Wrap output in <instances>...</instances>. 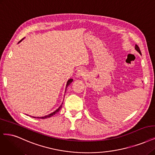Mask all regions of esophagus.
Listing matches in <instances>:
<instances>
[{
  "label": "esophagus",
  "mask_w": 155,
  "mask_h": 155,
  "mask_svg": "<svg viewBox=\"0 0 155 155\" xmlns=\"http://www.w3.org/2000/svg\"><path fill=\"white\" fill-rule=\"evenodd\" d=\"M85 74H86V72H85L84 69L80 68V69H79V70H78V71L76 72V77L81 78L82 76H84Z\"/></svg>",
  "instance_id": "34e87169"
}]
</instances>
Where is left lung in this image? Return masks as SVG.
Wrapping results in <instances>:
<instances>
[{
    "label": "left lung",
    "mask_w": 155,
    "mask_h": 155,
    "mask_svg": "<svg viewBox=\"0 0 155 155\" xmlns=\"http://www.w3.org/2000/svg\"><path fill=\"white\" fill-rule=\"evenodd\" d=\"M135 49L139 53V54H140V55H142V53H141V51H140V49H139V47H138V46L137 45H135Z\"/></svg>",
    "instance_id": "8db88e82"
}]
</instances>
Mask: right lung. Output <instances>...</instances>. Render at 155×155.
I'll return each instance as SVG.
<instances>
[{"label": "right lung", "mask_w": 155, "mask_h": 155, "mask_svg": "<svg viewBox=\"0 0 155 155\" xmlns=\"http://www.w3.org/2000/svg\"><path fill=\"white\" fill-rule=\"evenodd\" d=\"M24 39V38H23ZM22 39V40H23ZM22 40H20L18 43H20V42L22 41ZM73 81V79H68V81H67V84H66V88H65V90H67V88L69 86V85L71 84V83H72ZM66 92V91H65ZM62 104H63V103H61V104L60 105V106L59 108H58L56 110H55L54 111H53L52 113H51V114H49V115H45V116H44V117H32V116H31V117H33V118H37V119H47V118H49V117H52V116H53L54 115H55L56 114H57L58 111H59L60 110H61V107H62Z\"/></svg>", "instance_id": "right-lung-1"}]
</instances>
